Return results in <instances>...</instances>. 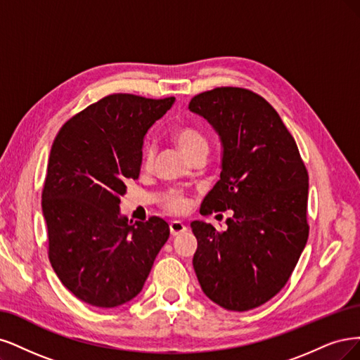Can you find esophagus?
<instances>
[{"instance_id": "1", "label": "esophagus", "mask_w": 360, "mask_h": 360, "mask_svg": "<svg viewBox=\"0 0 360 360\" xmlns=\"http://www.w3.org/2000/svg\"><path fill=\"white\" fill-rule=\"evenodd\" d=\"M169 227H170V233L173 236H176L179 233H184V231L187 230V226H185L182 221H178V219H175V221H170Z\"/></svg>"}]
</instances>
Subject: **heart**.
<instances>
[{
  "label": "heart",
  "mask_w": 360,
  "mask_h": 360,
  "mask_svg": "<svg viewBox=\"0 0 360 360\" xmlns=\"http://www.w3.org/2000/svg\"><path fill=\"white\" fill-rule=\"evenodd\" d=\"M172 137L173 141L178 143V146L182 149V153L187 155L188 158H191L194 154L202 153V150H206L207 153V139L206 136L195 127L191 125H181L178 129H175L172 131ZM154 143L150 141H146L143 145V167L149 169L153 166L154 161ZM187 199L181 194V193H170L167 195V199L165 200L163 206L169 212L173 214H181L185 210H187Z\"/></svg>",
  "instance_id": "heart-1"
}]
</instances>
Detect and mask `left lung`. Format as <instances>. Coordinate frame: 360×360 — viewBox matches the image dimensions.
Wrapping results in <instances>:
<instances>
[{
  "label": "left lung",
  "instance_id": "1",
  "mask_svg": "<svg viewBox=\"0 0 360 360\" xmlns=\"http://www.w3.org/2000/svg\"><path fill=\"white\" fill-rule=\"evenodd\" d=\"M188 109L223 145L219 181L202 214L233 211L224 231L191 223L197 280L219 307L257 308L281 292L307 245V167L280 115L256 92L214 88L194 96Z\"/></svg>",
  "mask_w": 360,
  "mask_h": 360
}]
</instances>
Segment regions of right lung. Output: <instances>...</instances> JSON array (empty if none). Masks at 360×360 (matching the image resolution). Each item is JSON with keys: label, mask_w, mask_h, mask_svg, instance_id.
<instances>
[{"label": "right lung", "mask_w": 360, "mask_h": 360, "mask_svg": "<svg viewBox=\"0 0 360 360\" xmlns=\"http://www.w3.org/2000/svg\"><path fill=\"white\" fill-rule=\"evenodd\" d=\"M175 97L110 94L58 131L41 193L55 274L85 304L113 308L136 297L169 239L163 218L120 215L125 182L137 179L143 137Z\"/></svg>", "instance_id": "add662e5"}]
</instances>
